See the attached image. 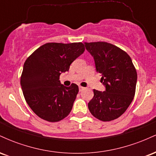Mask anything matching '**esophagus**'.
<instances>
[{
  "label": "esophagus",
  "mask_w": 156,
  "mask_h": 156,
  "mask_svg": "<svg viewBox=\"0 0 156 156\" xmlns=\"http://www.w3.org/2000/svg\"><path fill=\"white\" fill-rule=\"evenodd\" d=\"M84 89H85V88H84V87H81V86H79V91H80V92H81V91H83Z\"/></svg>",
  "instance_id": "34e87169"
}]
</instances>
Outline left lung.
Listing matches in <instances>:
<instances>
[{"label": "left lung", "mask_w": 156, "mask_h": 156, "mask_svg": "<svg viewBox=\"0 0 156 156\" xmlns=\"http://www.w3.org/2000/svg\"><path fill=\"white\" fill-rule=\"evenodd\" d=\"M84 44L105 87L104 92L93 90L94 97L88 103L89 112L101 121L114 120L133 101L137 81L136 68L129 55L114 44L105 42Z\"/></svg>", "instance_id": "obj_1"}]
</instances>
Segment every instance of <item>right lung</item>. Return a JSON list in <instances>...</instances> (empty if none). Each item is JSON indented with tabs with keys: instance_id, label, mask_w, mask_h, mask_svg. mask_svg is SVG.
<instances>
[{
	"instance_id": "right-lung-1",
	"label": "right lung",
	"mask_w": 156,
	"mask_h": 156,
	"mask_svg": "<svg viewBox=\"0 0 156 156\" xmlns=\"http://www.w3.org/2000/svg\"><path fill=\"white\" fill-rule=\"evenodd\" d=\"M84 51L82 42H49L26 60L20 85L26 103L41 119L54 122L69 115L79 89L76 83L64 87L59 76Z\"/></svg>"
}]
</instances>
